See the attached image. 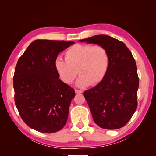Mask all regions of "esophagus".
Listing matches in <instances>:
<instances>
[{
  "label": "esophagus",
  "mask_w": 156,
  "mask_h": 156,
  "mask_svg": "<svg viewBox=\"0 0 156 156\" xmlns=\"http://www.w3.org/2000/svg\"><path fill=\"white\" fill-rule=\"evenodd\" d=\"M75 92L76 94H81L83 92V91L80 90H78V89H75Z\"/></svg>",
  "instance_id": "1"
}]
</instances>
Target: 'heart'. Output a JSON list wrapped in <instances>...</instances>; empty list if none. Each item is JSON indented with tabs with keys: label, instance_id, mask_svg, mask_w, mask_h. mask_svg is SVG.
<instances>
[{
	"label": "heart",
	"instance_id": "heart-1",
	"mask_svg": "<svg viewBox=\"0 0 156 156\" xmlns=\"http://www.w3.org/2000/svg\"><path fill=\"white\" fill-rule=\"evenodd\" d=\"M65 59L58 58L55 68L63 82L70 84L76 76L79 87L99 83L105 76L108 67V55L101 45L76 44L67 49Z\"/></svg>",
	"mask_w": 156,
	"mask_h": 156
}]
</instances>
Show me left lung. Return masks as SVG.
<instances>
[{
	"label": "left lung",
	"instance_id": "obj_1",
	"mask_svg": "<svg viewBox=\"0 0 156 156\" xmlns=\"http://www.w3.org/2000/svg\"><path fill=\"white\" fill-rule=\"evenodd\" d=\"M79 41L101 45L108 55V67L103 79L84 92L94 121L102 129L124 127L137 107L139 78L131 52L124 43L106 35Z\"/></svg>",
	"mask_w": 156,
	"mask_h": 156
}]
</instances>
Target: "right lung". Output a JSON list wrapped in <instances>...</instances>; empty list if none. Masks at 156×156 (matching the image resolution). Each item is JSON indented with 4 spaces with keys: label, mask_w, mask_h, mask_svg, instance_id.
<instances>
[{
    "label": "right lung",
    "mask_w": 156,
    "mask_h": 156,
    "mask_svg": "<svg viewBox=\"0 0 156 156\" xmlns=\"http://www.w3.org/2000/svg\"><path fill=\"white\" fill-rule=\"evenodd\" d=\"M74 41L37 39L20 57L13 76L15 102L23 121L41 133L64 127L75 92L59 78L55 61Z\"/></svg>",
    "instance_id": "1"
}]
</instances>
